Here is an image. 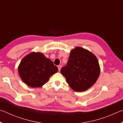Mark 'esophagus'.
I'll return each mask as SVG.
<instances>
[{
  "label": "esophagus",
  "instance_id": "34e87169",
  "mask_svg": "<svg viewBox=\"0 0 123 123\" xmlns=\"http://www.w3.org/2000/svg\"><path fill=\"white\" fill-rule=\"evenodd\" d=\"M61 68H62V66H61V65L58 66V69H59V72L60 71V70H61Z\"/></svg>",
  "mask_w": 123,
  "mask_h": 123
}]
</instances>
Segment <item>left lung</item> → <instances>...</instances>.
<instances>
[{
    "label": "left lung",
    "mask_w": 123,
    "mask_h": 123,
    "mask_svg": "<svg viewBox=\"0 0 123 123\" xmlns=\"http://www.w3.org/2000/svg\"><path fill=\"white\" fill-rule=\"evenodd\" d=\"M61 73L72 89L83 92L97 81L100 68L94 54L88 50L77 47L70 51L67 64L61 68Z\"/></svg>",
    "instance_id": "8db88e82"
}]
</instances>
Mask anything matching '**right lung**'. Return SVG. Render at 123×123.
Here are the masks:
<instances>
[{
  "label": "right lung",
  "instance_id": "1",
  "mask_svg": "<svg viewBox=\"0 0 123 123\" xmlns=\"http://www.w3.org/2000/svg\"><path fill=\"white\" fill-rule=\"evenodd\" d=\"M18 70L23 81L35 88L46 84L50 77L58 71V68L43 54L32 52L22 60Z\"/></svg>",
  "mask_w": 123,
  "mask_h": 123
}]
</instances>
